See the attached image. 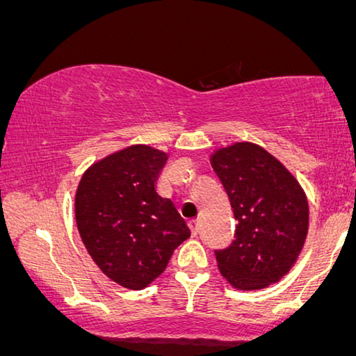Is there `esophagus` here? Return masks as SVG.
Segmentation results:
<instances>
[{
  "label": "esophagus",
  "mask_w": 356,
  "mask_h": 356,
  "mask_svg": "<svg viewBox=\"0 0 356 356\" xmlns=\"http://www.w3.org/2000/svg\"><path fill=\"white\" fill-rule=\"evenodd\" d=\"M189 228H191V233H193V236H197L199 234V229H200V225L197 220H191L189 221Z\"/></svg>",
  "instance_id": "esophagus-1"
}]
</instances>
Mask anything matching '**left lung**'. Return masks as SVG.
<instances>
[{"label":"left lung","instance_id":"left-lung-1","mask_svg":"<svg viewBox=\"0 0 356 356\" xmlns=\"http://www.w3.org/2000/svg\"><path fill=\"white\" fill-rule=\"evenodd\" d=\"M212 167L238 221L234 241L215 250L221 275L238 289H261L280 281L307 238L308 202L300 184L252 143L216 151Z\"/></svg>","mask_w":356,"mask_h":356}]
</instances>
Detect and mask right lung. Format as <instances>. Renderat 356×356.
<instances>
[{"label": "right lung", "mask_w": 356, "mask_h": 356, "mask_svg": "<svg viewBox=\"0 0 356 356\" xmlns=\"http://www.w3.org/2000/svg\"><path fill=\"white\" fill-rule=\"evenodd\" d=\"M167 159L149 146L127 147L86 170L76 189L81 241L101 271L127 289L151 284L191 236L175 204L157 193Z\"/></svg>", "instance_id": "right-lung-1"}]
</instances>
